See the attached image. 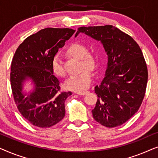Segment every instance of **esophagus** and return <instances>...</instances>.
<instances>
[{"mask_svg":"<svg viewBox=\"0 0 158 158\" xmlns=\"http://www.w3.org/2000/svg\"><path fill=\"white\" fill-rule=\"evenodd\" d=\"M88 91H83V92H75V94H78V95H81V96H83V95H85L87 94Z\"/></svg>","mask_w":158,"mask_h":158,"instance_id":"obj_1","label":"esophagus"}]
</instances>
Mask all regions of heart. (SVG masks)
Segmentation results:
<instances>
[{
    "mask_svg": "<svg viewBox=\"0 0 158 158\" xmlns=\"http://www.w3.org/2000/svg\"><path fill=\"white\" fill-rule=\"evenodd\" d=\"M64 54L69 57L81 59L83 62V69L88 67L94 70L98 66V55L94 52H88L87 47L82 43L75 42L70 44L64 49ZM51 68L54 74L58 77H64L65 75L63 64L58 56H55L52 60ZM91 80L92 73L86 69L80 74L69 77L64 83V87L68 90L75 92H83L89 87Z\"/></svg>",
    "mask_w": 158,
    "mask_h": 158,
    "instance_id": "heart-1",
    "label": "heart"
}]
</instances>
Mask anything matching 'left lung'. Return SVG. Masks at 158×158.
Listing matches in <instances>:
<instances>
[{
	"label": "left lung",
	"instance_id": "left-lung-1",
	"mask_svg": "<svg viewBox=\"0 0 158 158\" xmlns=\"http://www.w3.org/2000/svg\"><path fill=\"white\" fill-rule=\"evenodd\" d=\"M100 41L108 55L105 77L95 87L98 99L94 118L103 126L124 124L139 109L145 94L148 72L140 47L134 39L112 25L78 28Z\"/></svg>",
	"mask_w": 158,
	"mask_h": 158
}]
</instances>
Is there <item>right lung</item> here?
<instances>
[{
    "label": "right lung",
    "mask_w": 158,
    "mask_h": 158,
    "mask_svg": "<svg viewBox=\"0 0 158 158\" xmlns=\"http://www.w3.org/2000/svg\"><path fill=\"white\" fill-rule=\"evenodd\" d=\"M75 31L68 28L42 29L25 39L14 54L10 74L12 94L19 112L34 126L48 128L65 115L64 101L72 92L60 90L51 62ZM27 78L32 80L35 89L25 97L22 86Z\"/></svg>",
    "instance_id": "add662e5"
}]
</instances>
